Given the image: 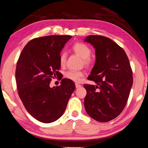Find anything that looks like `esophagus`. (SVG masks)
Listing matches in <instances>:
<instances>
[{"label":"esophagus","mask_w":148,"mask_h":148,"mask_svg":"<svg viewBox=\"0 0 148 148\" xmlns=\"http://www.w3.org/2000/svg\"><path fill=\"white\" fill-rule=\"evenodd\" d=\"M75 85H76V88H79V87H81V85H79V84H77V83H76Z\"/></svg>","instance_id":"34e87169"}]
</instances>
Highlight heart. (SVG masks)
Masks as SVG:
<instances>
[{"instance_id": "obj_1", "label": "heart", "mask_w": 148, "mask_h": 148, "mask_svg": "<svg viewBox=\"0 0 148 148\" xmlns=\"http://www.w3.org/2000/svg\"><path fill=\"white\" fill-rule=\"evenodd\" d=\"M72 50L74 53L83 59V62L85 66L87 67H91L94 64V59L91 57V54L92 50L88 45L83 43V42H77L74 43L72 46ZM66 52L62 51L59 56V63L61 66H64L66 61ZM84 73L83 71H69L64 74V76L74 82H79L82 77L84 76Z\"/></svg>"}]
</instances>
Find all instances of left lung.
<instances>
[{"mask_svg": "<svg viewBox=\"0 0 148 148\" xmlns=\"http://www.w3.org/2000/svg\"><path fill=\"white\" fill-rule=\"evenodd\" d=\"M85 42L95 48L96 61L87 79L97 85H84L87 91L84 106L92 119L108 122L126 106L133 83L132 69L124 49L109 38L90 35Z\"/></svg>", "mask_w": 148, "mask_h": 148, "instance_id": "8db88e82", "label": "left lung"}]
</instances>
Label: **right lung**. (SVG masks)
Returning a JSON list of instances; mask_svg holds the SVG:
<instances>
[{"mask_svg": "<svg viewBox=\"0 0 148 148\" xmlns=\"http://www.w3.org/2000/svg\"><path fill=\"white\" fill-rule=\"evenodd\" d=\"M71 38L51 35L32 39L17 61L16 79L19 98L27 111L40 122L58 119L76 88L72 80L65 78L59 86L49 87L51 79L61 74L60 52Z\"/></svg>", "mask_w": 148, "mask_h": 148, "instance_id": "add662e5", "label": "right lung"}]
</instances>
